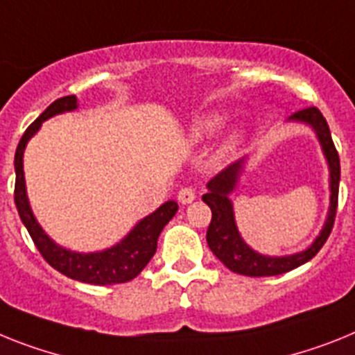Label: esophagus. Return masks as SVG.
<instances>
[{"label":"esophagus","instance_id":"obj_1","mask_svg":"<svg viewBox=\"0 0 355 355\" xmlns=\"http://www.w3.org/2000/svg\"><path fill=\"white\" fill-rule=\"evenodd\" d=\"M177 198L180 204H191V202L196 198V193L191 186H186V187H182L180 191H178Z\"/></svg>","mask_w":355,"mask_h":355}]
</instances>
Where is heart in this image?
Masks as SVG:
<instances>
[{
  "label": "heart",
  "mask_w": 355,
  "mask_h": 355,
  "mask_svg": "<svg viewBox=\"0 0 355 355\" xmlns=\"http://www.w3.org/2000/svg\"><path fill=\"white\" fill-rule=\"evenodd\" d=\"M222 126V117H207L204 121L196 122V126L193 128V135L196 139H209L214 133L218 132ZM238 142V137H229V141L225 142V150H233Z\"/></svg>",
  "instance_id": "b5f03b06"
}]
</instances>
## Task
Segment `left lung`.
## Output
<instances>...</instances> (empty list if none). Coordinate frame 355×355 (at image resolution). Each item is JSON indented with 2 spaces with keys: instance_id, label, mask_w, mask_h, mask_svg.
<instances>
[{
  "instance_id": "left-lung-1",
  "label": "left lung",
  "mask_w": 355,
  "mask_h": 355,
  "mask_svg": "<svg viewBox=\"0 0 355 355\" xmlns=\"http://www.w3.org/2000/svg\"><path fill=\"white\" fill-rule=\"evenodd\" d=\"M291 121L305 122L312 128L318 135V141L321 144L324 159L329 162L330 171V207L324 225L321 229L320 236L315 238L309 249L291 256H265L256 252L254 249L243 242L240 236L234 222L233 202L229 200V195L234 191L238 184V178L242 175L243 160L231 164L227 168L220 171L214 178H211L207 184V193L202 196V200L211 207V223L207 227V245L213 251V254L222 261L229 270L243 276H276L288 270L296 269L300 265L312 260L321 247L324 245L327 238L330 236V231L334 227L336 211H338V193H339V177H341V168H339V155L336 150L332 135H330L329 124L324 121L323 113L315 106L300 110V112L291 115Z\"/></svg>"
}]
</instances>
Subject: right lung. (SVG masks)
<instances>
[{"label": "right lung", "instance_id": "obj_1", "mask_svg": "<svg viewBox=\"0 0 355 355\" xmlns=\"http://www.w3.org/2000/svg\"><path fill=\"white\" fill-rule=\"evenodd\" d=\"M77 108L76 95H67L61 99L53 101L49 108L41 113L40 117L26 128V132L21 137L17 144L16 157H14V168H16V189H14V202H16L17 213L21 222L25 223L26 231L34 240L37 251L44 260L52 265L53 269L71 279L92 285H113L126 284L137 278L144 269L148 261L153 258L157 251V240L162 233L164 225L175 216L178 211L177 202H166L150 216L142 218L135 227L124 236L117 245L104 249L99 252H73L62 249L58 243L50 240L44 233L28 204L25 187V173H23V153H25L26 142L31 141L37 130L46 119L58 115V113L71 112Z\"/></svg>", "mask_w": 355, "mask_h": 355}]
</instances>
